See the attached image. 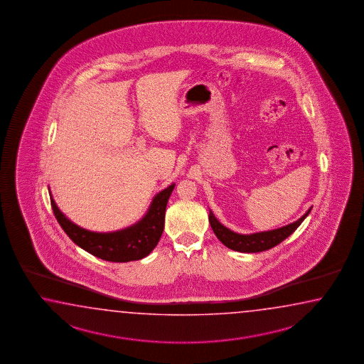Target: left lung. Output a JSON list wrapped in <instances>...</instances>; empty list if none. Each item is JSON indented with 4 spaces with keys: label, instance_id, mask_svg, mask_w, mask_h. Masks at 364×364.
Segmentation results:
<instances>
[{
    "label": "left lung",
    "instance_id": "left-lung-1",
    "mask_svg": "<svg viewBox=\"0 0 364 364\" xmlns=\"http://www.w3.org/2000/svg\"><path fill=\"white\" fill-rule=\"evenodd\" d=\"M309 212L311 208L307 210L306 215H303L293 224L287 225L284 228L269 230V232H255L250 235H242L229 230L228 228H225L224 225L217 221L216 217L213 216L210 210H209V223L217 238L221 240L226 247L234 251H240V252H262L277 246L282 240H287V237L293 234L296 230V228L302 224L303 220L309 216Z\"/></svg>",
    "mask_w": 364,
    "mask_h": 364
}]
</instances>
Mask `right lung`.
<instances>
[{
  "label": "right lung",
  "instance_id": "right-lung-1",
  "mask_svg": "<svg viewBox=\"0 0 364 364\" xmlns=\"http://www.w3.org/2000/svg\"><path fill=\"white\" fill-rule=\"evenodd\" d=\"M173 188L174 185L169 186L156 195L147 215L138 224L121 232L105 234L88 232L73 224L55 205L53 198H50V204L58 224L79 247L107 262L127 263L146 257L157 246L163 234L165 209Z\"/></svg>",
  "mask_w": 364,
  "mask_h": 364
}]
</instances>
